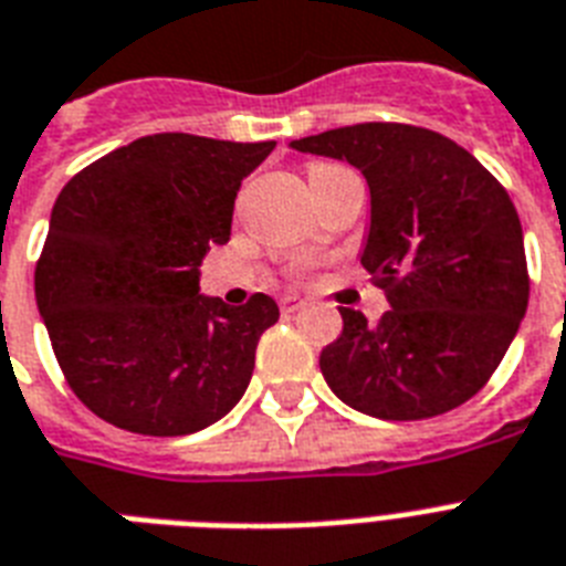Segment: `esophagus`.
Wrapping results in <instances>:
<instances>
[{"label": "esophagus", "instance_id": "obj_1", "mask_svg": "<svg viewBox=\"0 0 566 566\" xmlns=\"http://www.w3.org/2000/svg\"><path fill=\"white\" fill-rule=\"evenodd\" d=\"M282 314H296V311H302V307L307 305L305 298H298V296H282Z\"/></svg>", "mask_w": 566, "mask_h": 566}]
</instances>
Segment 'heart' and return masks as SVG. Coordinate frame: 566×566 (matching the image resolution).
Here are the masks:
<instances>
[{
	"instance_id": "obj_1",
	"label": "heart",
	"mask_w": 566,
	"mask_h": 566,
	"mask_svg": "<svg viewBox=\"0 0 566 566\" xmlns=\"http://www.w3.org/2000/svg\"><path fill=\"white\" fill-rule=\"evenodd\" d=\"M319 168H325V165H314V168H311V171H307V177H311V174H314V171H319Z\"/></svg>"
}]
</instances>
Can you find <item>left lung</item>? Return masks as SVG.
<instances>
[{
  "instance_id": "8db88e82",
  "label": "left lung",
  "mask_w": 566,
  "mask_h": 566,
  "mask_svg": "<svg viewBox=\"0 0 566 566\" xmlns=\"http://www.w3.org/2000/svg\"><path fill=\"white\" fill-rule=\"evenodd\" d=\"M346 159L369 182L360 264L387 291L378 325L339 307L343 334L319 355L339 401L418 421L474 398L521 328L530 273L506 188L442 133L366 122L291 142Z\"/></svg>"
}]
</instances>
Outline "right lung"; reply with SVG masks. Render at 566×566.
<instances>
[{
  "label": "right lung",
  "mask_w": 566,
  "mask_h": 566,
  "mask_svg": "<svg viewBox=\"0 0 566 566\" xmlns=\"http://www.w3.org/2000/svg\"><path fill=\"white\" fill-rule=\"evenodd\" d=\"M273 148L156 133L63 186L34 296L69 387L98 418L186 436L241 401L279 305L203 296L200 264L229 241L241 179Z\"/></svg>",
  "instance_id": "1"
}]
</instances>
